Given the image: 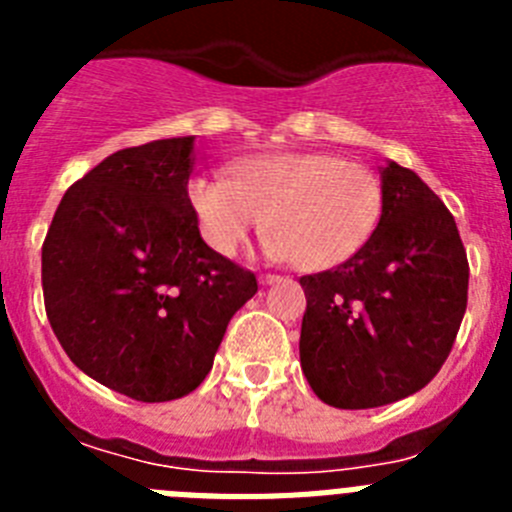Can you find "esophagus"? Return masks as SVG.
Returning <instances> with one entry per match:
<instances>
[{
	"label": "esophagus",
	"instance_id": "obj_1",
	"mask_svg": "<svg viewBox=\"0 0 512 512\" xmlns=\"http://www.w3.org/2000/svg\"><path fill=\"white\" fill-rule=\"evenodd\" d=\"M279 274H261V284H274V282H279Z\"/></svg>",
	"mask_w": 512,
	"mask_h": 512
}]
</instances>
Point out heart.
I'll return each instance as SVG.
<instances>
[{"label":"heart","mask_w":512,"mask_h":512,"mask_svg":"<svg viewBox=\"0 0 512 512\" xmlns=\"http://www.w3.org/2000/svg\"><path fill=\"white\" fill-rule=\"evenodd\" d=\"M382 202L379 176L333 153H261L235 179L202 174L189 182V205L212 251L233 256L269 223L271 256L302 271L354 259L377 230Z\"/></svg>","instance_id":"1"}]
</instances>
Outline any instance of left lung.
I'll return each instance as SVG.
<instances>
[{
    "label": "left lung",
    "mask_w": 512,
    "mask_h": 512,
    "mask_svg": "<svg viewBox=\"0 0 512 512\" xmlns=\"http://www.w3.org/2000/svg\"><path fill=\"white\" fill-rule=\"evenodd\" d=\"M382 194L377 230L354 259L300 277L302 372L341 410L423 390L449 359L467 310L469 261L454 215L395 161L382 166Z\"/></svg>",
    "instance_id": "left-lung-1"
}]
</instances>
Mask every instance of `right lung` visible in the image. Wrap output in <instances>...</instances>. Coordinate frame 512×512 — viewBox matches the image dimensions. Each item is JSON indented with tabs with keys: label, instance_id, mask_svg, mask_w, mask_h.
I'll return each instance as SVG.
<instances>
[{
	"label": "right lung",
	"instance_id": "right-lung-1",
	"mask_svg": "<svg viewBox=\"0 0 512 512\" xmlns=\"http://www.w3.org/2000/svg\"><path fill=\"white\" fill-rule=\"evenodd\" d=\"M194 138L122 148L63 194L43 241V300L81 372L138 402L210 374L256 274L212 251L189 205Z\"/></svg>",
	"mask_w": 512,
	"mask_h": 512
}]
</instances>
